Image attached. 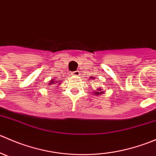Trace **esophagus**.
Masks as SVG:
<instances>
[{
	"instance_id": "obj_1",
	"label": "esophagus",
	"mask_w": 156,
	"mask_h": 156,
	"mask_svg": "<svg viewBox=\"0 0 156 156\" xmlns=\"http://www.w3.org/2000/svg\"><path fill=\"white\" fill-rule=\"evenodd\" d=\"M73 74H74V75H75V76H79V75H80L79 71H75V72H73Z\"/></svg>"
}]
</instances>
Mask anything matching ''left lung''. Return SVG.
Returning a JSON list of instances; mask_svg holds the SVG:
<instances>
[{
  "label": "left lung",
  "mask_w": 156,
  "mask_h": 156,
  "mask_svg": "<svg viewBox=\"0 0 156 156\" xmlns=\"http://www.w3.org/2000/svg\"><path fill=\"white\" fill-rule=\"evenodd\" d=\"M94 78L92 77V78ZM94 93H95V94L96 95H100V94H103V93H104V91H103V90L102 89L101 87H100V88H98V89H97V91H94Z\"/></svg>",
  "instance_id": "8db88e82"
}]
</instances>
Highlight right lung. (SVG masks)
<instances>
[{
    "instance_id": "1",
    "label": "right lung",
    "mask_w": 156,
    "mask_h": 156,
    "mask_svg": "<svg viewBox=\"0 0 156 156\" xmlns=\"http://www.w3.org/2000/svg\"><path fill=\"white\" fill-rule=\"evenodd\" d=\"M59 80V81L58 82V81ZM60 80H57V79H51L50 81V83L49 84L51 85V84H60Z\"/></svg>"
}]
</instances>
